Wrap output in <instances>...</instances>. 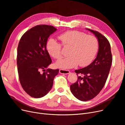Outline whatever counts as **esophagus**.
Returning <instances> with one entry per match:
<instances>
[{"label": "esophagus", "mask_w": 125, "mask_h": 125, "mask_svg": "<svg viewBox=\"0 0 125 125\" xmlns=\"http://www.w3.org/2000/svg\"><path fill=\"white\" fill-rule=\"evenodd\" d=\"M59 72L61 74H68L70 73V71L68 70H65V69H59Z\"/></svg>", "instance_id": "34e87169"}]
</instances>
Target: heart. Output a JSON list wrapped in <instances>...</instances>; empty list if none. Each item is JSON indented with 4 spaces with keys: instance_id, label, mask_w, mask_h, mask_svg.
Instances as JSON below:
<instances>
[{
    "instance_id": "1",
    "label": "heart",
    "mask_w": 125,
    "mask_h": 125,
    "mask_svg": "<svg viewBox=\"0 0 125 125\" xmlns=\"http://www.w3.org/2000/svg\"><path fill=\"white\" fill-rule=\"evenodd\" d=\"M64 46H69V56L59 60L56 65L62 69H69L77 66H88L92 62L99 48L97 40L92 35L78 31H68L58 36ZM49 55L55 59L62 57L61 45L54 39H50L46 45Z\"/></svg>"
}]
</instances>
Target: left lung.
<instances>
[{"instance_id":"left-lung-1","label":"left lung","mask_w":125,"mask_h":125,"mask_svg":"<svg viewBox=\"0 0 125 125\" xmlns=\"http://www.w3.org/2000/svg\"><path fill=\"white\" fill-rule=\"evenodd\" d=\"M86 29L97 38L99 50L96 58L90 65L75 70L79 75L77 81L70 85V90L81 101L91 100L100 92L106 81L112 62L111 45L107 39L97 31Z\"/></svg>"}]
</instances>
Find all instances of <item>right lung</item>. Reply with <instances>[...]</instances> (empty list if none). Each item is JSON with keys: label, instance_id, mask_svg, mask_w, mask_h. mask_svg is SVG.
<instances>
[{"label": "right lung", "instance_id": "obj_1", "mask_svg": "<svg viewBox=\"0 0 125 125\" xmlns=\"http://www.w3.org/2000/svg\"><path fill=\"white\" fill-rule=\"evenodd\" d=\"M57 30L51 25L35 26L26 31L19 43L17 63L19 80L22 88L33 97L46 95L59 73L58 69H46L52 63L47 42Z\"/></svg>", "mask_w": 125, "mask_h": 125}]
</instances>
